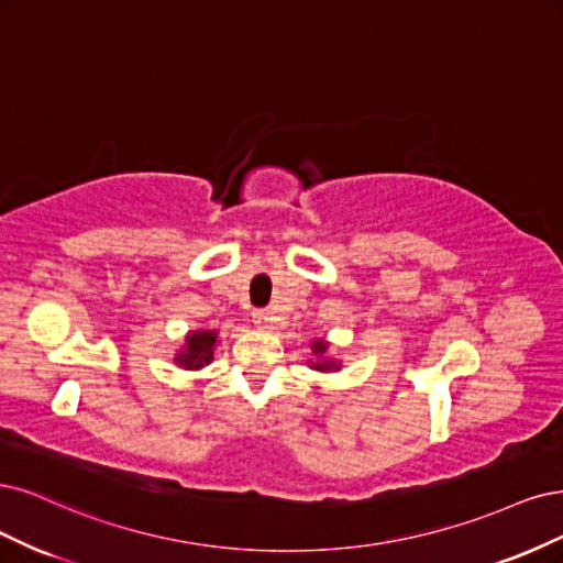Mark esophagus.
Instances as JSON below:
<instances>
[{
  "label": "esophagus",
  "mask_w": 563,
  "mask_h": 563,
  "mask_svg": "<svg viewBox=\"0 0 563 563\" xmlns=\"http://www.w3.org/2000/svg\"><path fill=\"white\" fill-rule=\"evenodd\" d=\"M252 322H255V328H260V330H271L274 328V316H271L268 311H255L252 313Z\"/></svg>",
  "instance_id": "1"
}]
</instances>
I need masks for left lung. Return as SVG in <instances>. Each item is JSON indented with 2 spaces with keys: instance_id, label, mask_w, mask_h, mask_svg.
Instances as JSON below:
<instances>
[{
  "instance_id": "8db88e82",
  "label": "left lung",
  "mask_w": 563,
  "mask_h": 563,
  "mask_svg": "<svg viewBox=\"0 0 563 563\" xmlns=\"http://www.w3.org/2000/svg\"><path fill=\"white\" fill-rule=\"evenodd\" d=\"M311 351H313V355H316V360H308V367H311V369L322 372V374L339 372V369H341V362L328 353V351H330V341L313 339Z\"/></svg>"
}]
</instances>
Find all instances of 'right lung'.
Returning a JSON list of instances; mask_svg holds the SVG:
<instances>
[{"mask_svg": "<svg viewBox=\"0 0 563 563\" xmlns=\"http://www.w3.org/2000/svg\"><path fill=\"white\" fill-rule=\"evenodd\" d=\"M220 332L217 330H191L185 336V343L179 346V351L175 353L173 362L179 369H187V372H198L208 367L212 357H214V346H217V339Z\"/></svg>", "mask_w": 563, "mask_h": 563, "instance_id": "1", "label": "right lung"}]
</instances>
